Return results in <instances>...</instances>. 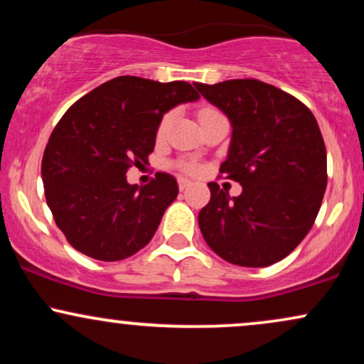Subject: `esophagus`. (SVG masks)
<instances>
[{
  "label": "esophagus",
  "mask_w": 364,
  "mask_h": 364,
  "mask_svg": "<svg viewBox=\"0 0 364 364\" xmlns=\"http://www.w3.org/2000/svg\"><path fill=\"white\" fill-rule=\"evenodd\" d=\"M178 185H179V190H181V191H185L186 188L191 185V183L188 181V179H185V178H179V179H178Z\"/></svg>",
  "instance_id": "esophagus-1"
}]
</instances>
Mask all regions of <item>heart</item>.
I'll return each mask as SVG.
<instances>
[{
	"label": "heart",
	"mask_w": 364,
	"mask_h": 364,
	"mask_svg": "<svg viewBox=\"0 0 364 364\" xmlns=\"http://www.w3.org/2000/svg\"><path fill=\"white\" fill-rule=\"evenodd\" d=\"M210 112H215L214 109H202L200 111V118H202V116H205V114H210ZM171 119H173V116L171 114H166L164 118H162V121H161V124H159V136H162V135H166V132H168V128H169V124H171ZM183 169L186 171V173H196V171H198V168H196L195 164H191V162H185V164H183Z\"/></svg>",
	"instance_id": "obj_1"
}]
</instances>
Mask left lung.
<instances>
[{"label": "left lung", "mask_w": 364, "mask_h": 364, "mask_svg": "<svg viewBox=\"0 0 364 364\" xmlns=\"http://www.w3.org/2000/svg\"><path fill=\"white\" fill-rule=\"evenodd\" d=\"M231 121L220 173L243 186L229 196L208 183L200 210L203 240L225 262L269 267L303 241L327 188V152L315 116L301 101L253 78L195 83Z\"/></svg>", "instance_id": "8db88e82"}]
</instances>
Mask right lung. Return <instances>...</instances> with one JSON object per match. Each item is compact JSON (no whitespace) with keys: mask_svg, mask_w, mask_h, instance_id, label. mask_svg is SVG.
Segmentation results:
<instances>
[{"mask_svg":"<svg viewBox=\"0 0 364 364\" xmlns=\"http://www.w3.org/2000/svg\"><path fill=\"white\" fill-rule=\"evenodd\" d=\"M198 99L188 82L118 77L63 114L46 145L41 173L48 207L75 250L118 262L152 240L178 196V183L157 173L149 185H129L127 171L147 162L162 116Z\"/></svg>","mask_w":364,"mask_h":364,"instance_id":"add662e5","label":"right lung"}]
</instances>
